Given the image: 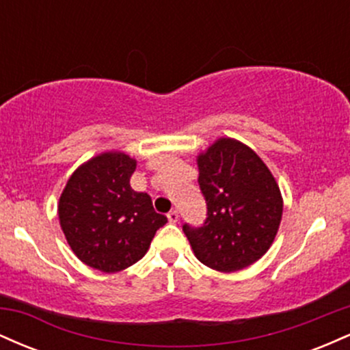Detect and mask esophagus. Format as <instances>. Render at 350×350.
I'll return each mask as SVG.
<instances>
[{
    "instance_id": "obj_1",
    "label": "esophagus",
    "mask_w": 350,
    "mask_h": 350,
    "mask_svg": "<svg viewBox=\"0 0 350 350\" xmlns=\"http://www.w3.org/2000/svg\"><path fill=\"white\" fill-rule=\"evenodd\" d=\"M167 220H170L171 224H176L179 220V212L178 211H171L167 212Z\"/></svg>"
}]
</instances>
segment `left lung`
<instances>
[{
    "mask_svg": "<svg viewBox=\"0 0 350 350\" xmlns=\"http://www.w3.org/2000/svg\"><path fill=\"white\" fill-rule=\"evenodd\" d=\"M207 202L202 227L184 224L192 252L212 270L234 273L260 260L275 240L283 198L258 154L234 138H219L198 156Z\"/></svg>",
    "mask_w": 350,
    "mask_h": 350,
    "instance_id": "8db88e82",
    "label": "left lung"
}]
</instances>
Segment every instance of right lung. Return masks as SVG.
Instances as JSON below:
<instances>
[{
  "mask_svg": "<svg viewBox=\"0 0 350 350\" xmlns=\"http://www.w3.org/2000/svg\"><path fill=\"white\" fill-rule=\"evenodd\" d=\"M136 159L122 151L100 152L72 172L59 199V222L82 263L116 273L142 260L156 230L167 222L130 178Z\"/></svg>",
  "mask_w": 350,
  "mask_h": 350,
  "instance_id": "obj_1",
  "label": "right lung"
}]
</instances>
